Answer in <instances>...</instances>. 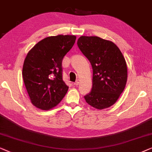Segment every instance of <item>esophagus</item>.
<instances>
[{"mask_svg": "<svg viewBox=\"0 0 152 152\" xmlns=\"http://www.w3.org/2000/svg\"><path fill=\"white\" fill-rule=\"evenodd\" d=\"M79 81H80V80H78H78H76V82L74 83V85H75V86H78V85H79Z\"/></svg>", "mask_w": 152, "mask_h": 152, "instance_id": "esophagus-1", "label": "esophagus"}]
</instances>
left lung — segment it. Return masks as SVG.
I'll list each match as a JSON object with an SVG mask.
<instances>
[{"instance_id":"8db88e82","label":"left lung","mask_w":152,"mask_h":152,"mask_svg":"<svg viewBox=\"0 0 152 152\" xmlns=\"http://www.w3.org/2000/svg\"><path fill=\"white\" fill-rule=\"evenodd\" d=\"M77 44L93 69L92 89L85 96L87 103L100 110L110 107L118 99L127 83L125 58L114 42L98 36H82Z\"/></svg>"}]
</instances>
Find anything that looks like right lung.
I'll use <instances>...</instances> for the list:
<instances>
[{
  "label": "right lung",
  "mask_w": 152,
  "mask_h": 152,
  "mask_svg": "<svg viewBox=\"0 0 152 152\" xmlns=\"http://www.w3.org/2000/svg\"><path fill=\"white\" fill-rule=\"evenodd\" d=\"M74 35L49 36L27 53L23 78L31 102L42 110L54 107L67 92L63 80L62 61L76 41Z\"/></svg>",
  "instance_id": "add662e5"
}]
</instances>
